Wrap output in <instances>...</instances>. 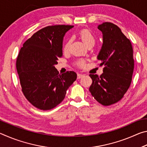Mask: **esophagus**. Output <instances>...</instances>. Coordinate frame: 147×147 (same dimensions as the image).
<instances>
[{
  "instance_id": "obj_1",
  "label": "esophagus",
  "mask_w": 147,
  "mask_h": 147,
  "mask_svg": "<svg viewBox=\"0 0 147 147\" xmlns=\"http://www.w3.org/2000/svg\"><path fill=\"white\" fill-rule=\"evenodd\" d=\"M82 77H84L83 74H77V78H78V79H80V78H82Z\"/></svg>"
}]
</instances>
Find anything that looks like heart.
Segmentation results:
<instances>
[{"label":"heart","instance_id":"heart-1","mask_svg":"<svg viewBox=\"0 0 147 147\" xmlns=\"http://www.w3.org/2000/svg\"><path fill=\"white\" fill-rule=\"evenodd\" d=\"M78 36L80 37L82 40L84 41V43H85L86 45H88L91 43H94V41H95L93 34H92L91 32L88 29L84 28L78 32ZM71 40L69 39V40L65 42V43L64 44L63 51L65 52L69 51V47H70L71 45ZM75 65L80 68H82L86 65V60L84 59H78V60H76L75 61Z\"/></svg>","mask_w":147,"mask_h":147}]
</instances>
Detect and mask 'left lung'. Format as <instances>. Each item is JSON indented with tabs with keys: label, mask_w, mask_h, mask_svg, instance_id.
Here are the masks:
<instances>
[{
	"label": "left lung",
	"mask_w": 147,
	"mask_h": 147,
	"mask_svg": "<svg viewBox=\"0 0 147 147\" xmlns=\"http://www.w3.org/2000/svg\"><path fill=\"white\" fill-rule=\"evenodd\" d=\"M102 32L103 44L97 56L104 65L100 76L90 74L89 91L103 106L117 102L130 88L134 68L131 42L113 23L105 22L98 26Z\"/></svg>",
	"instance_id": "8db88e82"
}]
</instances>
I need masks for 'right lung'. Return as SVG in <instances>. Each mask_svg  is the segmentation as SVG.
<instances>
[{
  "mask_svg": "<svg viewBox=\"0 0 147 147\" xmlns=\"http://www.w3.org/2000/svg\"><path fill=\"white\" fill-rule=\"evenodd\" d=\"M71 25L48 26L24 42L16 61L22 91L32 105L49 110L60 104L77 75L74 71L59 72L54 65L63 55L62 43Z\"/></svg>",
  "mask_w": 147,
  "mask_h": 147,
  "instance_id": "right-lung-1",
  "label": "right lung"
}]
</instances>
